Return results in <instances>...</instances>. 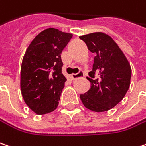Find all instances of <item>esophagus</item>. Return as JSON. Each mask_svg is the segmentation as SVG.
Wrapping results in <instances>:
<instances>
[{"label": "esophagus", "mask_w": 146, "mask_h": 146, "mask_svg": "<svg viewBox=\"0 0 146 146\" xmlns=\"http://www.w3.org/2000/svg\"><path fill=\"white\" fill-rule=\"evenodd\" d=\"M84 72L82 71V70H80V71H79V73H77V74H72L71 75V78L73 79V80H76L78 78H82V77H84Z\"/></svg>", "instance_id": "esophagus-1"}]
</instances>
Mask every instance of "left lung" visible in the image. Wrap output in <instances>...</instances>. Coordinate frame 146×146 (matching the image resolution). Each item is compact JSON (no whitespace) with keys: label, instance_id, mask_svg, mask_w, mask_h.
I'll list each match as a JSON object with an SVG mask.
<instances>
[{"label":"left lung","instance_id":"1","mask_svg":"<svg viewBox=\"0 0 146 146\" xmlns=\"http://www.w3.org/2000/svg\"><path fill=\"white\" fill-rule=\"evenodd\" d=\"M80 38L96 55L93 70L87 77L90 88L80 94V99L84 107L93 112L108 111L121 102L127 92L131 77V65L109 35L95 32Z\"/></svg>","mask_w":146,"mask_h":146}]
</instances>
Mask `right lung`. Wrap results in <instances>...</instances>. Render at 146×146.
Instances as JSON below:
<instances>
[{
  "mask_svg": "<svg viewBox=\"0 0 146 146\" xmlns=\"http://www.w3.org/2000/svg\"><path fill=\"white\" fill-rule=\"evenodd\" d=\"M72 33L48 28L39 33L26 50L20 70V89L29 108L42 115L57 108L66 81L61 54Z\"/></svg>",
  "mask_w": 146,
  "mask_h": 146,
  "instance_id": "obj_1",
  "label": "right lung"
}]
</instances>
